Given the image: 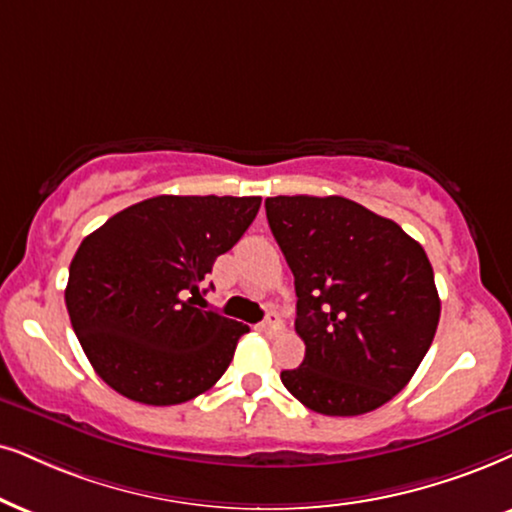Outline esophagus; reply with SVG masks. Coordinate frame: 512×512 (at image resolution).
<instances>
[{
    "mask_svg": "<svg viewBox=\"0 0 512 512\" xmlns=\"http://www.w3.org/2000/svg\"><path fill=\"white\" fill-rule=\"evenodd\" d=\"M281 326H283L281 316H278L276 312H267V316H264V321L260 323V331L276 333V331H281Z\"/></svg>",
    "mask_w": 512,
    "mask_h": 512,
    "instance_id": "34e87169",
    "label": "esophagus"
}]
</instances>
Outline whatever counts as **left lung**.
I'll return each mask as SVG.
<instances>
[{"label":"left lung","instance_id":"8db88e82","mask_svg":"<svg viewBox=\"0 0 512 512\" xmlns=\"http://www.w3.org/2000/svg\"><path fill=\"white\" fill-rule=\"evenodd\" d=\"M295 276L304 361L286 390L323 416H361L401 392L435 338L439 295L423 245L342 196L267 198Z\"/></svg>","mask_w":512,"mask_h":512}]
</instances>
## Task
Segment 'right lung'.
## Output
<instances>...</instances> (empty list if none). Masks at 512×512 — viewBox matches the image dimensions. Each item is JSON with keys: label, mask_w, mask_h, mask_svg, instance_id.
Instances as JSON below:
<instances>
[{"label": "right lung", "mask_w": 512, "mask_h": 512, "mask_svg": "<svg viewBox=\"0 0 512 512\" xmlns=\"http://www.w3.org/2000/svg\"><path fill=\"white\" fill-rule=\"evenodd\" d=\"M260 196H155L89 234L66 307L89 364L122 397L184 404L222 378L250 328L205 307L203 281L257 217Z\"/></svg>", "instance_id": "obj_1"}]
</instances>
